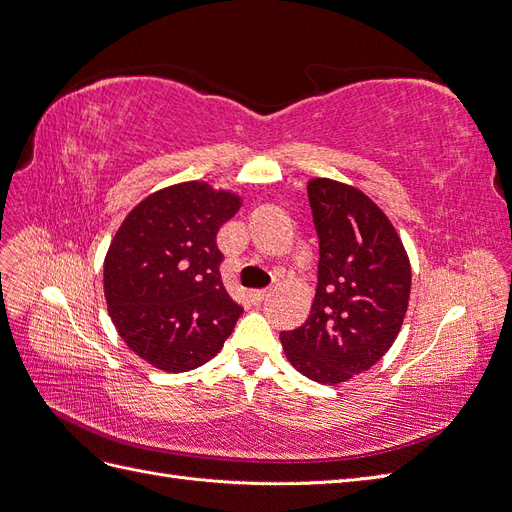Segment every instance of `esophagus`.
Masks as SVG:
<instances>
[{"label": "esophagus", "instance_id": "1", "mask_svg": "<svg viewBox=\"0 0 512 512\" xmlns=\"http://www.w3.org/2000/svg\"><path fill=\"white\" fill-rule=\"evenodd\" d=\"M271 297V290H250V299L252 303H262L265 299Z\"/></svg>", "mask_w": 512, "mask_h": 512}]
</instances>
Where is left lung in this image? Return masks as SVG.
<instances>
[{
    "mask_svg": "<svg viewBox=\"0 0 512 512\" xmlns=\"http://www.w3.org/2000/svg\"><path fill=\"white\" fill-rule=\"evenodd\" d=\"M318 286L305 324L280 335L290 365L309 380L339 384L367 371L399 335L412 271L397 230L352 185L312 179Z\"/></svg>",
    "mask_w": 512,
    "mask_h": 512,
    "instance_id": "left-lung-1",
    "label": "left lung"
}]
</instances>
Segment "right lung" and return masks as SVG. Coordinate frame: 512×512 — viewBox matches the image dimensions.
<instances>
[{
    "mask_svg": "<svg viewBox=\"0 0 512 512\" xmlns=\"http://www.w3.org/2000/svg\"><path fill=\"white\" fill-rule=\"evenodd\" d=\"M241 198L188 181L141 200L104 258V297L117 333L162 371L196 369L218 354L243 307L222 284L218 230Z\"/></svg>",
    "mask_w": 512,
    "mask_h": 512,
    "instance_id": "right-lung-1",
    "label": "right lung"
}]
</instances>
